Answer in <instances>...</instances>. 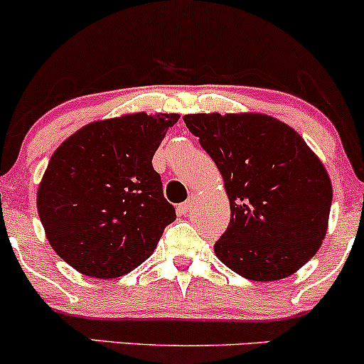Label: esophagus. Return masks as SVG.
Wrapping results in <instances>:
<instances>
[{"label":"esophagus","instance_id":"1","mask_svg":"<svg viewBox=\"0 0 364 364\" xmlns=\"http://www.w3.org/2000/svg\"><path fill=\"white\" fill-rule=\"evenodd\" d=\"M193 207H195V198H188L186 202L181 203V205H178V212L181 215H188V214H191Z\"/></svg>","mask_w":364,"mask_h":364}]
</instances>
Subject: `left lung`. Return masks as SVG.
Returning a JSON list of instances; mask_svg holds the SVG:
<instances>
[{
  "mask_svg": "<svg viewBox=\"0 0 364 364\" xmlns=\"http://www.w3.org/2000/svg\"><path fill=\"white\" fill-rule=\"evenodd\" d=\"M212 157L231 205L214 245L224 265L245 279L279 281L318 252L332 205L328 173L303 136L258 112L183 116Z\"/></svg>",
  "mask_w": 364,
  "mask_h": 364,
  "instance_id": "obj_1",
  "label": "left lung"
}]
</instances>
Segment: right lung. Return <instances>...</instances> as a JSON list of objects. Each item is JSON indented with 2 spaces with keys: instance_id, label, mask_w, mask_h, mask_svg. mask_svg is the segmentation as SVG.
I'll list each match as a JSON object with an SVG mask.
<instances>
[{
  "instance_id": "right-lung-1",
  "label": "right lung",
  "mask_w": 364,
  "mask_h": 364,
  "mask_svg": "<svg viewBox=\"0 0 364 364\" xmlns=\"http://www.w3.org/2000/svg\"><path fill=\"white\" fill-rule=\"evenodd\" d=\"M179 114L94 121L54 150L37 190L49 245L77 272L114 279L154 253L176 212L152 157Z\"/></svg>"
}]
</instances>
